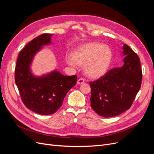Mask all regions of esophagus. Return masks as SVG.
<instances>
[{
  "instance_id": "1",
  "label": "esophagus",
  "mask_w": 154,
  "mask_h": 154,
  "mask_svg": "<svg viewBox=\"0 0 154 154\" xmlns=\"http://www.w3.org/2000/svg\"><path fill=\"white\" fill-rule=\"evenodd\" d=\"M83 83H85V80H84V79H83V78L78 79V81H77V83H78V84H79V85L83 84Z\"/></svg>"
}]
</instances>
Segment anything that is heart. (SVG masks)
Masks as SVG:
<instances>
[{
  "label": "heart",
  "mask_w": 154,
  "mask_h": 154,
  "mask_svg": "<svg viewBox=\"0 0 154 154\" xmlns=\"http://www.w3.org/2000/svg\"><path fill=\"white\" fill-rule=\"evenodd\" d=\"M68 58L67 62L72 66L84 67L86 75L99 78L106 73L112 58V53L108 45L99 42H90L79 47Z\"/></svg>",
  "instance_id": "1"
}]
</instances>
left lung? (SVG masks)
Returning <instances> with one entry per match:
<instances>
[{"instance_id":"obj_1","label":"left lung","mask_w":154,"mask_h":154,"mask_svg":"<svg viewBox=\"0 0 154 154\" xmlns=\"http://www.w3.org/2000/svg\"><path fill=\"white\" fill-rule=\"evenodd\" d=\"M123 49L125 57L122 67L111 69L98 80L89 82L91 106L105 118L118 116L129 109L141 88L139 58L127 44Z\"/></svg>"}]
</instances>
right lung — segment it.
Segmentation results:
<instances>
[{
  "label": "right lung",
  "instance_id": "add662e5",
  "mask_svg": "<svg viewBox=\"0 0 154 154\" xmlns=\"http://www.w3.org/2000/svg\"><path fill=\"white\" fill-rule=\"evenodd\" d=\"M52 34L36 37L20 51L15 70V80L23 103L38 114L49 115L62 106L68 91L76 85L77 76H64L53 71L36 77L30 71V64L42 46L51 43Z\"/></svg>",
  "mask_w": 154,
  "mask_h": 154
}]
</instances>
